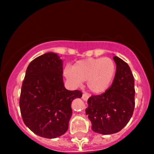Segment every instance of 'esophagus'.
<instances>
[{
	"label": "esophagus",
	"mask_w": 154,
	"mask_h": 154,
	"mask_svg": "<svg viewBox=\"0 0 154 154\" xmlns=\"http://www.w3.org/2000/svg\"><path fill=\"white\" fill-rule=\"evenodd\" d=\"M89 97H90V95L88 94L87 92H85V93H83V94H82V100H84L86 101V100H88V99L89 98Z\"/></svg>",
	"instance_id": "1"
}]
</instances>
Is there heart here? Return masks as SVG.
Returning a JSON list of instances; mask_svg holds the SVG:
<instances>
[{"instance_id": "heart-1", "label": "heart", "mask_w": 154, "mask_h": 154, "mask_svg": "<svg viewBox=\"0 0 154 154\" xmlns=\"http://www.w3.org/2000/svg\"><path fill=\"white\" fill-rule=\"evenodd\" d=\"M116 64L109 57L88 58L76 63L72 69H66V77L76 84L88 81L94 93H103L108 89L116 74Z\"/></svg>"}]
</instances>
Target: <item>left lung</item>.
Masks as SVG:
<instances>
[{"mask_svg":"<svg viewBox=\"0 0 154 154\" xmlns=\"http://www.w3.org/2000/svg\"><path fill=\"white\" fill-rule=\"evenodd\" d=\"M116 71L114 81L104 93L91 95L85 114L91 129L101 134L119 132L128 124L135 107L134 79L130 67L118 57H114Z\"/></svg>","mask_w":154,"mask_h":154,"instance_id":"1","label":"left lung"}]
</instances>
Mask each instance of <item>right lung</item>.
Here are the masks:
<instances>
[{"mask_svg": "<svg viewBox=\"0 0 154 154\" xmlns=\"http://www.w3.org/2000/svg\"><path fill=\"white\" fill-rule=\"evenodd\" d=\"M57 54L46 53L27 67L20 97L26 125L40 137L53 139L67 131L72 114L71 103L80 91H69L63 80V63Z\"/></svg>", "mask_w": 154, "mask_h": 154, "instance_id": "right-lung-1", "label": "right lung"}]
</instances>
